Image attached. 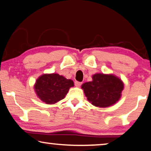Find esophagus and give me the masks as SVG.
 I'll return each mask as SVG.
<instances>
[{
	"instance_id": "1",
	"label": "esophagus",
	"mask_w": 151,
	"mask_h": 151,
	"mask_svg": "<svg viewBox=\"0 0 151 151\" xmlns=\"http://www.w3.org/2000/svg\"><path fill=\"white\" fill-rule=\"evenodd\" d=\"M81 84H82V82H80L78 81L75 82V85H76V86H77V87H79V86H81Z\"/></svg>"
}]
</instances>
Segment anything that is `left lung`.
<instances>
[{"instance_id": "left-lung-1", "label": "left lung", "mask_w": 151, "mask_h": 151, "mask_svg": "<svg viewBox=\"0 0 151 151\" xmlns=\"http://www.w3.org/2000/svg\"><path fill=\"white\" fill-rule=\"evenodd\" d=\"M92 79L82 84V88L88 102L95 106H110L121 98L124 83L119 78L113 74L96 73Z\"/></svg>"}]
</instances>
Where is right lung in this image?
I'll list each match as a JSON object with an SVG mask.
<instances>
[{"mask_svg":"<svg viewBox=\"0 0 151 151\" xmlns=\"http://www.w3.org/2000/svg\"><path fill=\"white\" fill-rule=\"evenodd\" d=\"M73 82L58 73L43 74L37 79L34 85L36 93L47 104H55L65 98Z\"/></svg>","mask_w":151,"mask_h":151,"instance_id":"1","label":"right lung"}]
</instances>
